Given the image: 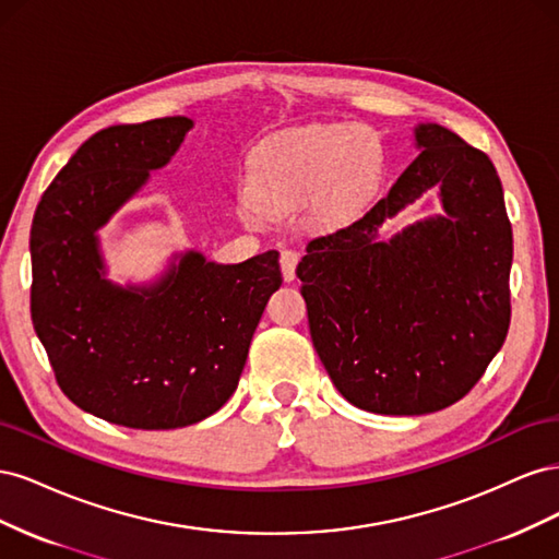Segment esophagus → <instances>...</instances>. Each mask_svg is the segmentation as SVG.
I'll return each mask as SVG.
<instances>
[{
	"label": "esophagus",
	"mask_w": 559,
	"mask_h": 559,
	"mask_svg": "<svg viewBox=\"0 0 559 559\" xmlns=\"http://www.w3.org/2000/svg\"><path fill=\"white\" fill-rule=\"evenodd\" d=\"M280 265H282V277L284 282H292L296 277V265H298V253L292 249H284L280 257Z\"/></svg>",
	"instance_id": "1"
}]
</instances>
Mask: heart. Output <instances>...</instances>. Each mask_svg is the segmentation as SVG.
Listing matches in <instances>:
<instances>
[{"instance_id": "heart-1", "label": "heart", "mask_w": 559, "mask_h": 559, "mask_svg": "<svg viewBox=\"0 0 559 559\" xmlns=\"http://www.w3.org/2000/svg\"><path fill=\"white\" fill-rule=\"evenodd\" d=\"M376 170V146L357 128L286 130L261 151L245 214L257 218L261 212L289 214L314 205L321 222H341L361 205Z\"/></svg>"}]
</instances>
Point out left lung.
Masks as SVG:
<instances>
[{
  "mask_svg": "<svg viewBox=\"0 0 559 559\" xmlns=\"http://www.w3.org/2000/svg\"><path fill=\"white\" fill-rule=\"evenodd\" d=\"M421 154L361 218L308 242L296 267L312 345L335 389L378 415H427L466 396L511 324L513 230L492 160L419 123ZM433 185L444 214L378 241Z\"/></svg>",
  "mask_w": 559,
  "mask_h": 559,
  "instance_id": "left-lung-1",
  "label": "left lung"
}]
</instances>
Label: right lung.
Listing matches in <instances>:
<instances>
[{
    "instance_id": "add662e5",
    "label": "right lung",
    "mask_w": 559,
    "mask_h": 559,
    "mask_svg": "<svg viewBox=\"0 0 559 559\" xmlns=\"http://www.w3.org/2000/svg\"><path fill=\"white\" fill-rule=\"evenodd\" d=\"M186 116L111 126L83 142L41 195L29 233L32 324L64 396L130 429H179L238 389L280 253L222 265L200 251L148 286L105 277L97 230L170 163Z\"/></svg>"
}]
</instances>
